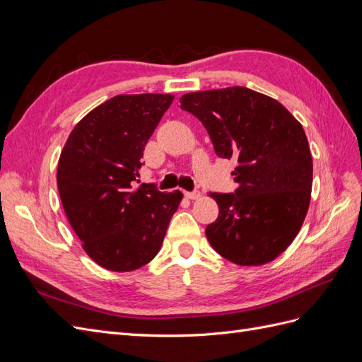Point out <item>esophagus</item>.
Masks as SVG:
<instances>
[{
  "label": "esophagus",
  "instance_id": "1",
  "mask_svg": "<svg viewBox=\"0 0 362 362\" xmlns=\"http://www.w3.org/2000/svg\"><path fill=\"white\" fill-rule=\"evenodd\" d=\"M184 196L187 199H192V201H194V199H199L201 198V193H199V190H194V192H184Z\"/></svg>",
  "mask_w": 362,
  "mask_h": 362
}]
</instances>
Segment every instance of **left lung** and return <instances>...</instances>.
Listing matches in <instances>:
<instances>
[{
    "instance_id": "8db88e82",
    "label": "left lung",
    "mask_w": 362,
    "mask_h": 362,
    "mask_svg": "<svg viewBox=\"0 0 362 362\" xmlns=\"http://www.w3.org/2000/svg\"><path fill=\"white\" fill-rule=\"evenodd\" d=\"M181 108L198 117L216 154L235 158V193H210L218 217L205 229L218 255L238 266L279 257L308 211L313 158L300 122L273 98L247 87L190 92Z\"/></svg>"
}]
</instances>
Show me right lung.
Here are the masks:
<instances>
[{
  "instance_id": "obj_1",
  "label": "right lung",
  "mask_w": 362,
  "mask_h": 362,
  "mask_svg": "<svg viewBox=\"0 0 362 362\" xmlns=\"http://www.w3.org/2000/svg\"><path fill=\"white\" fill-rule=\"evenodd\" d=\"M173 95H117L76 124L59 158L57 187L68 221L96 264L133 272L163 245L182 193L140 184L146 141Z\"/></svg>"
}]
</instances>
